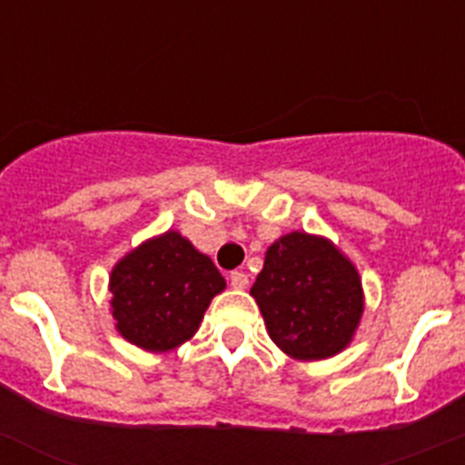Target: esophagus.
I'll return each instance as SVG.
<instances>
[{
    "mask_svg": "<svg viewBox=\"0 0 465 465\" xmlns=\"http://www.w3.org/2000/svg\"><path fill=\"white\" fill-rule=\"evenodd\" d=\"M230 286L237 291H244L246 286H249V274L246 272H240V270H235V272H230Z\"/></svg>",
    "mask_w": 465,
    "mask_h": 465,
    "instance_id": "34e87169",
    "label": "esophagus"
}]
</instances>
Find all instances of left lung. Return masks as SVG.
<instances>
[{
    "mask_svg": "<svg viewBox=\"0 0 465 465\" xmlns=\"http://www.w3.org/2000/svg\"><path fill=\"white\" fill-rule=\"evenodd\" d=\"M252 295L268 335L295 361L338 356L365 310L356 265L323 235L293 230L268 246Z\"/></svg>",
    "mask_w": 465,
    "mask_h": 465,
    "instance_id": "8db88e82",
    "label": "left lung"
}]
</instances>
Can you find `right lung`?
Segmentation results:
<instances>
[{
	"instance_id": "1",
	"label": "right lung",
	"mask_w": 465,
	"mask_h": 465,
	"mask_svg": "<svg viewBox=\"0 0 465 465\" xmlns=\"http://www.w3.org/2000/svg\"><path fill=\"white\" fill-rule=\"evenodd\" d=\"M225 279L207 253L179 230L130 249L109 274V312L118 335L134 347L165 354L197 332Z\"/></svg>"
}]
</instances>
